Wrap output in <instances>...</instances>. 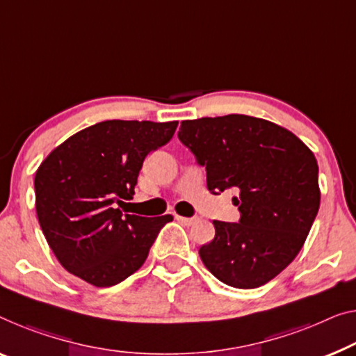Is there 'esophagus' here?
Returning a JSON list of instances; mask_svg holds the SVG:
<instances>
[{
    "instance_id": "obj_1",
    "label": "esophagus",
    "mask_w": 356,
    "mask_h": 356,
    "mask_svg": "<svg viewBox=\"0 0 356 356\" xmlns=\"http://www.w3.org/2000/svg\"><path fill=\"white\" fill-rule=\"evenodd\" d=\"M176 219L179 222H182L185 225H193L196 222V217H182V216H176Z\"/></svg>"
}]
</instances>
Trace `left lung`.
I'll return each instance as SVG.
<instances>
[{"instance_id":"obj_1","label":"left lung","mask_w":356,"mask_h":356,"mask_svg":"<svg viewBox=\"0 0 356 356\" xmlns=\"http://www.w3.org/2000/svg\"><path fill=\"white\" fill-rule=\"evenodd\" d=\"M177 136L206 168L211 193L238 192L240 220H214L201 261L233 288L268 283L294 261L318 214L315 155L291 131L248 115L182 121Z\"/></svg>"}]
</instances>
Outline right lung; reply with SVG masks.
I'll return each instance as SVG.
<instances>
[{
  "label": "right lung",
  "mask_w": 356,
  "mask_h": 356,
  "mask_svg": "<svg viewBox=\"0 0 356 356\" xmlns=\"http://www.w3.org/2000/svg\"><path fill=\"white\" fill-rule=\"evenodd\" d=\"M177 121L108 120L54 148L35 176L36 214L62 267L97 288L137 272L172 216L123 214L148 153L166 145Z\"/></svg>",
  "instance_id": "right-lung-1"
}]
</instances>
